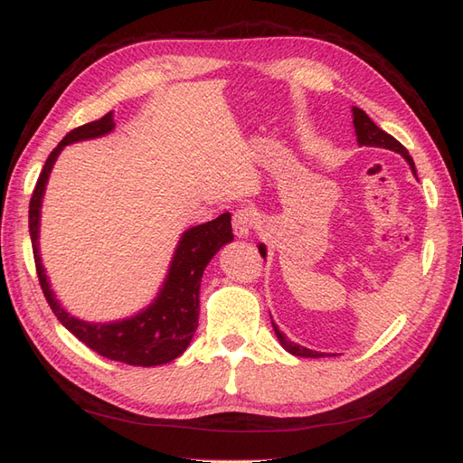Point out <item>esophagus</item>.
<instances>
[{"label":"esophagus","mask_w":463,"mask_h":463,"mask_svg":"<svg viewBox=\"0 0 463 463\" xmlns=\"http://www.w3.org/2000/svg\"><path fill=\"white\" fill-rule=\"evenodd\" d=\"M256 223V212L251 207H240L238 212H233L232 217V225H233V233L238 238H248L250 232L254 230Z\"/></svg>","instance_id":"esophagus-1"}]
</instances>
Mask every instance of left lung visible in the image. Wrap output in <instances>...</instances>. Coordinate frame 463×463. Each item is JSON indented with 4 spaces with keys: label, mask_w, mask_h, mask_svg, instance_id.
Masks as SVG:
<instances>
[{
    "label": "left lung",
    "mask_w": 463,
    "mask_h": 463,
    "mask_svg": "<svg viewBox=\"0 0 463 463\" xmlns=\"http://www.w3.org/2000/svg\"><path fill=\"white\" fill-rule=\"evenodd\" d=\"M353 125H354V133H356V141H359L361 146H381V149H389V151H395V153H401L405 156V161L409 163V167H411V171L415 173V163L411 159V155L407 153V149L403 145H401L395 137L387 135L385 130H381L377 125L373 123V120L369 118V115L361 109H353ZM417 177V175H415ZM260 254L261 258L266 256V248L264 243H260ZM274 333L278 336V340H280V345L286 348L288 353H292L294 356H310V359H318V356H325V353H317V351H310V348H304L300 345L292 343V340H288L282 333L280 328H278L274 322Z\"/></svg>",
    "instance_id": "1"
}]
</instances>
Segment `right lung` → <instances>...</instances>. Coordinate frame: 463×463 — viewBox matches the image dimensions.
Wrapping results in <instances>:
<instances>
[{
	"label": "right lung",
	"mask_w": 463,
	"mask_h": 463,
	"mask_svg": "<svg viewBox=\"0 0 463 463\" xmlns=\"http://www.w3.org/2000/svg\"><path fill=\"white\" fill-rule=\"evenodd\" d=\"M112 128H115V120H112V112H109L99 120L70 130L56 149L50 153L30 199L32 250L42 292L46 296L52 312L70 333L80 338L94 353L107 356L110 361L135 364V367H155V364H165L177 359L194 338L197 330L199 286H202L203 269L220 248L233 240L232 215L222 213L213 222L195 225L181 235L163 288L156 294L155 302H151L143 312L117 322H86L68 314L52 292L42 266L38 243L42 197L46 191L50 171L66 145L104 137Z\"/></svg>",
	"instance_id": "obj_1"
}]
</instances>
